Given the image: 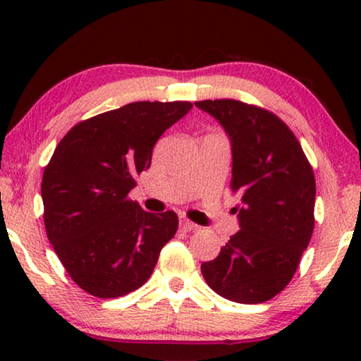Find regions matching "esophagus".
<instances>
[{
	"instance_id": "obj_1",
	"label": "esophagus",
	"mask_w": 361,
	"mask_h": 361,
	"mask_svg": "<svg viewBox=\"0 0 361 361\" xmlns=\"http://www.w3.org/2000/svg\"><path fill=\"white\" fill-rule=\"evenodd\" d=\"M179 221H180V228L184 230V231H197L200 228L199 225H195V224H192V221H189L185 219V216H180L179 219Z\"/></svg>"
}]
</instances>
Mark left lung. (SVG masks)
Here are the masks:
<instances>
[{"instance_id": "obj_1", "label": "left lung", "mask_w": 361, "mask_h": 361, "mask_svg": "<svg viewBox=\"0 0 361 361\" xmlns=\"http://www.w3.org/2000/svg\"><path fill=\"white\" fill-rule=\"evenodd\" d=\"M195 105L231 141V190L240 194V231L202 263L205 283L221 298L259 304L278 295L298 269L314 231L315 177L298 137L264 108L238 100Z\"/></svg>"}]
</instances>
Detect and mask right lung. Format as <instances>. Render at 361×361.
<instances>
[{"mask_svg":"<svg viewBox=\"0 0 361 361\" xmlns=\"http://www.w3.org/2000/svg\"><path fill=\"white\" fill-rule=\"evenodd\" d=\"M190 102H135L77 123L44 169L47 238L78 288L121 298L149 279L176 235V212L149 214L128 199L149 169L162 133L187 115Z\"/></svg>","mask_w":361,"mask_h":361,"instance_id":"obj_1","label":"right lung"}]
</instances>
